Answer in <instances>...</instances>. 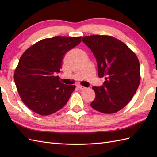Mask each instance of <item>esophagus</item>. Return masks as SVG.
I'll list each match as a JSON object with an SVG mask.
<instances>
[{"label":"esophagus","instance_id":"34e87169","mask_svg":"<svg viewBox=\"0 0 157 157\" xmlns=\"http://www.w3.org/2000/svg\"><path fill=\"white\" fill-rule=\"evenodd\" d=\"M77 87H78V88H79L80 90H85L86 88V87H84V86H82V85L80 84H78L77 85Z\"/></svg>","mask_w":157,"mask_h":157}]
</instances>
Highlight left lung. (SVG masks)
<instances>
[{"label":"left lung","instance_id":"1","mask_svg":"<svg viewBox=\"0 0 157 157\" xmlns=\"http://www.w3.org/2000/svg\"><path fill=\"white\" fill-rule=\"evenodd\" d=\"M82 41L96 59L98 76L105 79L102 86L92 87L96 97L90 106L105 114L117 113L128 104L140 85L137 56L125 43L110 36H84Z\"/></svg>","mask_w":157,"mask_h":157}]
</instances>
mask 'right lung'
<instances>
[{
    "instance_id": "1",
    "label": "right lung",
    "mask_w": 157,
    "mask_h": 157,
    "mask_svg": "<svg viewBox=\"0 0 157 157\" xmlns=\"http://www.w3.org/2000/svg\"><path fill=\"white\" fill-rule=\"evenodd\" d=\"M82 41V37L56 36L41 40L23 53L14 72V81L22 102L40 115L62 109L75 88L56 75L65 55Z\"/></svg>"
}]
</instances>
